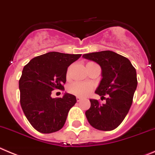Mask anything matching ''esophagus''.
I'll use <instances>...</instances> for the list:
<instances>
[{"instance_id":"obj_1","label":"esophagus","mask_w":155,"mask_h":155,"mask_svg":"<svg viewBox=\"0 0 155 155\" xmlns=\"http://www.w3.org/2000/svg\"><path fill=\"white\" fill-rule=\"evenodd\" d=\"M81 100H82V98H81L80 97H76V100H77L78 102H79V101H80Z\"/></svg>"}]
</instances>
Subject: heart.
Returning <instances> with one entry per match:
<instances>
[{
    "instance_id": "1",
    "label": "heart",
    "mask_w": 155,
    "mask_h": 155,
    "mask_svg": "<svg viewBox=\"0 0 155 155\" xmlns=\"http://www.w3.org/2000/svg\"><path fill=\"white\" fill-rule=\"evenodd\" d=\"M69 73H67V78ZM93 90L91 84L87 83H72L68 87V90L70 93L76 95L77 97H86L90 94Z\"/></svg>"
}]
</instances>
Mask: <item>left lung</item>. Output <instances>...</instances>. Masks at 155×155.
Here are the masks:
<instances>
[{
  "mask_svg": "<svg viewBox=\"0 0 155 155\" xmlns=\"http://www.w3.org/2000/svg\"><path fill=\"white\" fill-rule=\"evenodd\" d=\"M83 57L100 65L102 79L95 93L106 99L90 100L86 117L92 127L100 130H112L120 124L131 107L137 86L136 69L128 58L112 51L84 54ZM108 94L107 98L104 97Z\"/></svg>",
  "mask_w": 155,
  "mask_h": 155,
  "instance_id": "8db88e82",
  "label": "left lung"
}]
</instances>
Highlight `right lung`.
I'll use <instances>...</instances> for the list:
<instances>
[{"label":"right lung","mask_w":155,"mask_h":155,"mask_svg":"<svg viewBox=\"0 0 155 155\" xmlns=\"http://www.w3.org/2000/svg\"><path fill=\"white\" fill-rule=\"evenodd\" d=\"M80 57L81 54L50 51L35 57L24 67L19 80L21 106L28 120L40 133L58 131L65 124L76 98L68 93L62 98H51V91L64 90L68 67Z\"/></svg>","instance_id":"add662e5"}]
</instances>
